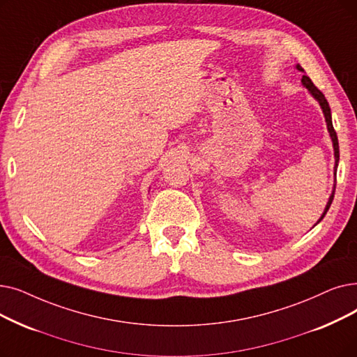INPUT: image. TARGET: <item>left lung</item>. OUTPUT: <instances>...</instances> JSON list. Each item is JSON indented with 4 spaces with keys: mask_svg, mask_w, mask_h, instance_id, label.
I'll use <instances>...</instances> for the list:
<instances>
[{
    "mask_svg": "<svg viewBox=\"0 0 357 357\" xmlns=\"http://www.w3.org/2000/svg\"><path fill=\"white\" fill-rule=\"evenodd\" d=\"M296 68H298L299 71H305L299 64L296 66ZM302 84H303V87H306V89H307V91L311 93V95L318 100V103H319V106H321V109H322V112H324L325 122H327V128H328V132H330V137H331V142H333V147H334V158H335L334 174H335L337 166H338V160H340V150H338V138H337V132L334 131L333 121H331V109H330V105H328L327 99H325V96L322 95V91H321V90H318V87L312 83V80L309 79L307 75H303V77H302ZM334 192H335V183H334L333 192H331V195H330V198H328V203H327V206H325V210H324L322 215L319 217V220H318L317 223H319V222L324 219V215L327 214V211H328V208H330V206H331V203H333Z\"/></svg>",
    "mask_w": 357,
    "mask_h": 357,
    "instance_id": "1",
    "label": "left lung"
}]
</instances>
